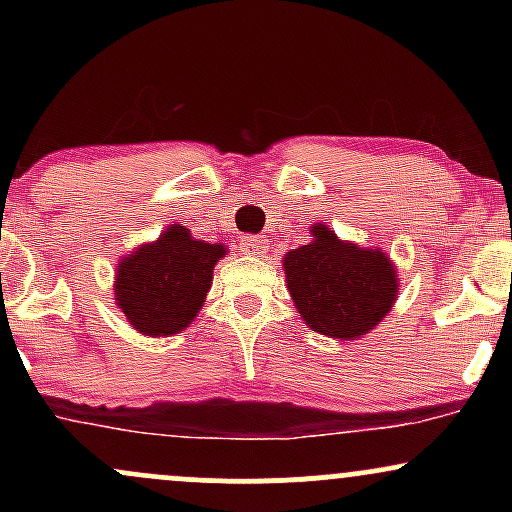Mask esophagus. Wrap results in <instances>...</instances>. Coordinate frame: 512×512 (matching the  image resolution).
<instances>
[{
    "label": "esophagus",
    "mask_w": 512,
    "mask_h": 512,
    "mask_svg": "<svg viewBox=\"0 0 512 512\" xmlns=\"http://www.w3.org/2000/svg\"><path fill=\"white\" fill-rule=\"evenodd\" d=\"M240 252H243V255L260 257L267 252V240L262 236H243L240 238Z\"/></svg>",
    "instance_id": "obj_1"
}]
</instances>
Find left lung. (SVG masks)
Returning <instances> with one entry per match:
<instances>
[{"label":"left lung","instance_id":"1","mask_svg":"<svg viewBox=\"0 0 512 512\" xmlns=\"http://www.w3.org/2000/svg\"><path fill=\"white\" fill-rule=\"evenodd\" d=\"M315 240L284 257L286 286L308 327L334 339H354L390 313L397 296L395 269L380 250L342 243L315 226Z\"/></svg>","mask_w":512,"mask_h":512}]
</instances>
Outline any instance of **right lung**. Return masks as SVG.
Wrapping results in <instances>:
<instances>
[{"instance_id": "1", "label": "right lung", "mask_w": 512, "mask_h": 512, "mask_svg": "<svg viewBox=\"0 0 512 512\" xmlns=\"http://www.w3.org/2000/svg\"><path fill=\"white\" fill-rule=\"evenodd\" d=\"M223 245L195 240L185 226H173L156 243L142 245L117 267L115 301L146 337L178 334L195 320L211 286V272Z\"/></svg>"}]
</instances>
